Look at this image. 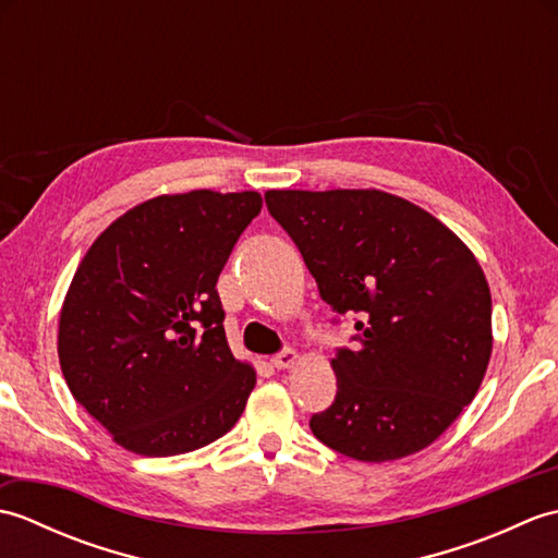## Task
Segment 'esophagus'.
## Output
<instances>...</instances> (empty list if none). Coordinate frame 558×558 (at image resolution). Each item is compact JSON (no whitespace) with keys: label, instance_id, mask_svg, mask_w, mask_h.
Instances as JSON below:
<instances>
[{"label":"esophagus","instance_id":"1","mask_svg":"<svg viewBox=\"0 0 558 558\" xmlns=\"http://www.w3.org/2000/svg\"><path fill=\"white\" fill-rule=\"evenodd\" d=\"M298 360H300V352L292 350V348H286L280 354H276V357H272L270 362H272V366H276V369H290V366L298 364Z\"/></svg>","mask_w":558,"mask_h":558}]
</instances>
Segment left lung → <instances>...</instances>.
<instances>
[{
  "mask_svg": "<svg viewBox=\"0 0 558 558\" xmlns=\"http://www.w3.org/2000/svg\"><path fill=\"white\" fill-rule=\"evenodd\" d=\"M266 206L357 345L330 360L338 393L318 441L362 462L434 444L477 396L492 357V292L468 244L378 189H270Z\"/></svg>",
  "mask_w": 558,
  "mask_h": 558,
  "instance_id": "left-lung-1",
  "label": "left lung"
}]
</instances>
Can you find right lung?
<instances>
[{"label": "right lung", "instance_id": "obj_1", "mask_svg": "<svg viewBox=\"0 0 558 558\" xmlns=\"http://www.w3.org/2000/svg\"><path fill=\"white\" fill-rule=\"evenodd\" d=\"M260 206L256 192L162 194L81 258L59 312V366L114 444L180 456L242 417L256 372L230 352L216 282Z\"/></svg>", "mask_w": 558, "mask_h": 558}]
</instances>
